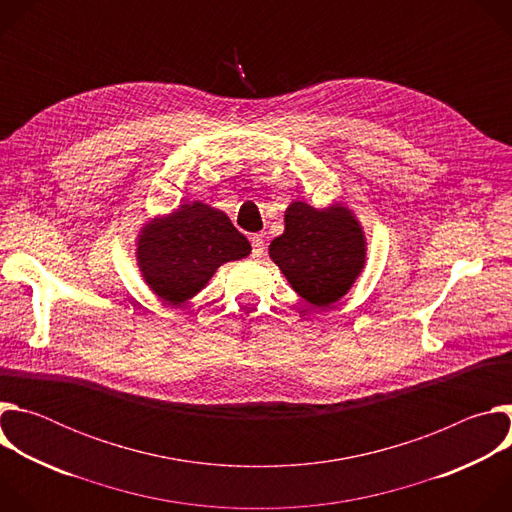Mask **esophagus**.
<instances>
[{"label":"esophagus","mask_w":512,"mask_h":512,"mask_svg":"<svg viewBox=\"0 0 512 512\" xmlns=\"http://www.w3.org/2000/svg\"><path fill=\"white\" fill-rule=\"evenodd\" d=\"M251 245H253V257H261L265 251V243H263V235H253L251 237Z\"/></svg>","instance_id":"34e87169"}]
</instances>
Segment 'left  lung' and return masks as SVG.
I'll use <instances>...</instances> for the list:
<instances>
[{
	"label": "left lung",
	"mask_w": 512,
	"mask_h": 512,
	"mask_svg": "<svg viewBox=\"0 0 512 512\" xmlns=\"http://www.w3.org/2000/svg\"><path fill=\"white\" fill-rule=\"evenodd\" d=\"M364 235L352 212L340 204L326 210L291 202L285 231L269 245V257L298 294L328 308L352 287L364 267Z\"/></svg>",
	"instance_id": "8db88e82"
}]
</instances>
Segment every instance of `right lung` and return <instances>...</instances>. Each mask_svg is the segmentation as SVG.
I'll return each mask as SVG.
<instances>
[{"instance_id":"add662e5","label":"right lung","mask_w":512,"mask_h":512,"mask_svg":"<svg viewBox=\"0 0 512 512\" xmlns=\"http://www.w3.org/2000/svg\"><path fill=\"white\" fill-rule=\"evenodd\" d=\"M137 245L143 279L174 306L196 296L223 263L251 253L231 218L202 202L182 204L170 216L145 225Z\"/></svg>"}]
</instances>
